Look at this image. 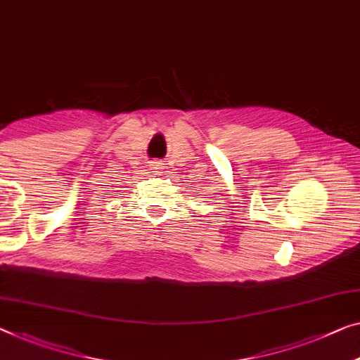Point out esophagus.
Segmentation results:
<instances>
[{"label":"esophagus","mask_w":360,"mask_h":360,"mask_svg":"<svg viewBox=\"0 0 360 360\" xmlns=\"http://www.w3.org/2000/svg\"><path fill=\"white\" fill-rule=\"evenodd\" d=\"M148 166H150V169H152V173H157V174L163 173V169L166 168L165 163L160 162V160H155V162H150Z\"/></svg>","instance_id":"1"}]
</instances>
